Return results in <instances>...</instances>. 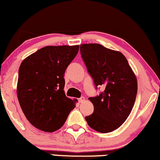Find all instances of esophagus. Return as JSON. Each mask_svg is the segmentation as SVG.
I'll use <instances>...</instances> for the list:
<instances>
[{"instance_id":"1","label":"esophagus","mask_w":160,"mask_h":160,"mask_svg":"<svg viewBox=\"0 0 160 160\" xmlns=\"http://www.w3.org/2000/svg\"><path fill=\"white\" fill-rule=\"evenodd\" d=\"M84 100H85V98H83V97H81V98L78 99V102H80H80H83Z\"/></svg>"}]
</instances>
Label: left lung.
Instances as JSON below:
<instances>
[{
    "instance_id": "8db88e82",
    "label": "left lung",
    "mask_w": 160,
    "mask_h": 160,
    "mask_svg": "<svg viewBox=\"0 0 160 160\" xmlns=\"http://www.w3.org/2000/svg\"><path fill=\"white\" fill-rule=\"evenodd\" d=\"M80 54L95 88L100 94L88 98L92 114L85 117L91 128L100 133L112 132L128 118L137 93V81L128 60L120 52L98 43L82 44Z\"/></svg>"
}]
</instances>
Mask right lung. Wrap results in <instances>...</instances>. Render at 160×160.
I'll list each match as a JSON object with an SVG mask.
<instances>
[{"label":"right lung","mask_w":160,"mask_h":160,"mask_svg":"<svg viewBox=\"0 0 160 160\" xmlns=\"http://www.w3.org/2000/svg\"><path fill=\"white\" fill-rule=\"evenodd\" d=\"M79 46H46L26 58L18 71V98L26 119L46 132L60 129L75 108L66 96L64 74Z\"/></svg>","instance_id":"1"}]
</instances>
